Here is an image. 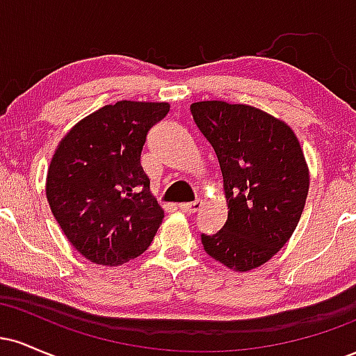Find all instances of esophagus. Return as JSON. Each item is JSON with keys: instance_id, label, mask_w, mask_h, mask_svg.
Wrapping results in <instances>:
<instances>
[{"instance_id": "obj_1", "label": "esophagus", "mask_w": 356, "mask_h": 356, "mask_svg": "<svg viewBox=\"0 0 356 356\" xmlns=\"http://www.w3.org/2000/svg\"><path fill=\"white\" fill-rule=\"evenodd\" d=\"M201 207H202V202L201 201L179 204V209H181L182 212H189V214H194V212H197L199 209H201Z\"/></svg>"}]
</instances>
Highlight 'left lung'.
<instances>
[{"instance_id":"left-lung-1","label":"left lung","mask_w":356,"mask_h":356,"mask_svg":"<svg viewBox=\"0 0 356 356\" xmlns=\"http://www.w3.org/2000/svg\"><path fill=\"white\" fill-rule=\"evenodd\" d=\"M195 125L222 172L227 219L202 234L212 259L246 273L268 263L295 232L309 189V169L286 122L246 104L204 100L191 105Z\"/></svg>"}]
</instances>
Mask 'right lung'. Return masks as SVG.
<instances>
[{
    "label": "right lung",
    "instance_id": "right-lung-1",
    "mask_svg": "<svg viewBox=\"0 0 356 356\" xmlns=\"http://www.w3.org/2000/svg\"><path fill=\"white\" fill-rule=\"evenodd\" d=\"M167 102L120 100L65 134L48 167L47 199L61 231L95 264L120 266L152 243L164 209L150 192L140 154Z\"/></svg>",
    "mask_w": 356,
    "mask_h": 356
}]
</instances>
